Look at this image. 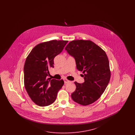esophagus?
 I'll return each mask as SVG.
<instances>
[{
	"label": "esophagus",
	"instance_id": "1",
	"mask_svg": "<svg viewBox=\"0 0 135 135\" xmlns=\"http://www.w3.org/2000/svg\"><path fill=\"white\" fill-rule=\"evenodd\" d=\"M64 81L65 84H67V83H68L70 82V81L67 79H64Z\"/></svg>",
	"mask_w": 135,
	"mask_h": 135
}]
</instances>
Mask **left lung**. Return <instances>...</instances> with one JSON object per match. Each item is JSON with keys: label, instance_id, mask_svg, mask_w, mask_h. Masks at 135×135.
I'll list each match as a JSON object with an SVG mask.
<instances>
[{"label": "left lung", "instance_id": "obj_1", "mask_svg": "<svg viewBox=\"0 0 135 135\" xmlns=\"http://www.w3.org/2000/svg\"><path fill=\"white\" fill-rule=\"evenodd\" d=\"M73 57L84 82H74L76 90L71 94L73 100L86 106L95 102L102 95L109 84L111 72L107 56L100 46L90 40H76L65 47Z\"/></svg>", "mask_w": 135, "mask_h": 135}]
</instances>
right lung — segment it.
Returning a JSON list of instances; mask_svg holds the SVG:
<instances>
[{
    "instance_id": "1",
    "label": "right lung",
    "mask_w": 135,
    "mask_h": 135,
    "mask_svg": "<svg viewBox=\"0 0 135 135\" xmlns=\"http://www.w3.org/2000/svg\"><path fill=\"white\" fill-rule=\"evenodd\" d=\"M68 41L52 40L36 45L26 58L24 67V86L34 103L46 106L54 103L64 82L47 78L54 67L55 57L61 53Z\"/></svg>"
}]
</instances>
